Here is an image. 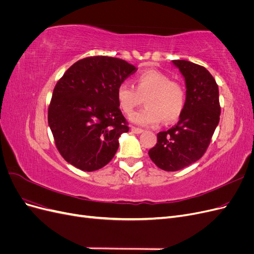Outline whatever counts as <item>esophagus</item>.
<instances>
[{"mask_svg": "<svg viewBox=\"0 0 254 254\" xmlns=\"http://www.w3.org/2000/svg\"><path fill=\"white\" fill-rule=\"evenodd\" d=\"M131 131L133 132V133H136V134H139V133H142L144 130L143 129H140V128H136V127H131Z\"/></svg>", "mask_w": 254, "mask_h": 254, "instance_id": "1", "label": "esophagus"}]
</instances>
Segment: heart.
Returning <instances> with one entry per match:
<instances>
[{"label":"heart","mask_w":254,"mask_h":254,"mask_svg":"<svg viewBox=\"0 0 254 254\" xmlns=\"http://www.w3.org/2000/svg\"><path fill=\"white\" fill-rule=\"evenodd\" d=\"M135 89L123 82L117 90L120 109L130 114L145 97L144 109L133 112L130 121L140 126H152L163 119L165 123L176 122L186 106V91L179 82L171 81L170 76L156 70L137 74Z\"/></svg>","instance_id":"1"}]
</instances>
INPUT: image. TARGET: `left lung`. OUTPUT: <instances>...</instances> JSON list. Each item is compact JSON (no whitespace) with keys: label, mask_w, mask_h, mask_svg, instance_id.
Returning a JSON list of instances; mask_svg holds the SVG:
<instances>
[{"label":"left lung","mask_w":254,"mask_h":254,"mask_svg":"<svg viewBox=\"0 0 254 254\" xmlns=\"http://www.w3.org/2000/svg\"><path fill=\"white\" fill-rule=\"evenodd\" d=\"M186 81V106L177 124L157 134L149 149L151 161L166 172L195 163L209 146L219 123L218 86L205 67L188 60H173Z\"/></svg>","instance_id":"1"}]
</instances>
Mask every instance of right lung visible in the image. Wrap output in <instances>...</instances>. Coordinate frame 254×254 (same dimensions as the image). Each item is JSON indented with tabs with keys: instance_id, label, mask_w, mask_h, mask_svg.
<instances>
[{
	"instance_id": "add662e5",
	"label": "right lung",
	"mask_w": 254,
	"mask_h": 254,
	"mask_svg": "<svg viewBox=\"0 0 254 254\" xmlns=\"http://www.w3.org/2000/svg\"><path fill=\"white\" fill-rule=\"evenodd\" d=\"M136 67L127 61L95 56L70 66L57 82L49 108V126L67 163L84 172L108 164L119 148L127 122L117 90Z\"/></svg>"
}]
</instances>
